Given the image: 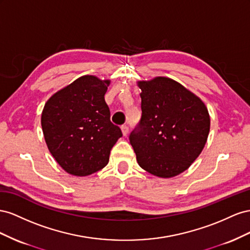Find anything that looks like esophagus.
<instances>
[{
  "label": "esophagus",
  "mask_w": 250,
  "mask_h": 250,
  "mask_svg": "<svg viewBox=\"0 0 250 250\" xmlns=\"http://www.w3.org/2000/svg\"><path fill=\"white\" fill-rule=\"evenodd\" d=\"M121 131H123V134L125 136V135L129 133V126H127L126 125H121Z\"/></svg>",
  "instance_id": "1"
}]
</instances>
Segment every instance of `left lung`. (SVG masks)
I'll return each instance as SVG.
<instances>
[{
  "instance_id": "left-lung-1",
  "label": "left lung",
  "mask_w": 250,
  "mask_h": 250,
  "mask_svg": "<svg viewBox=\"0 0 250 250\" xmlns=\"http://www.w3.org/2000/svg\"><path fill=\"white\" fill-rule=\"evenodd\" d=\"M141 118L129 139L138 165L170 178L188 169L208 140V111L183 85L167 77L140 82Z\"/></svg>"
}]
</instances>
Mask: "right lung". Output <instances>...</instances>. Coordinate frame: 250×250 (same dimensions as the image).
Returning a JSON list of instances; mask_svg holds the SVG:
<instances>
[{
	"mask_svg": "<svg viewBox=\"0 0 250 250\" xmlns=\"http://www.w3.org/2000/svg\"><path fill=\"white\" fill-rule=\"evenodd\" d=\"M110 81L84 75L50 97L42 113L47 146L67 173L88 176L109 162L113 146L123 136L104 101Z\"/></svg>",
	"mask_w": 250,
	"mask_h": 250,
	"instance_id": "1",
	"label": "right lung"
}]
</instances>
